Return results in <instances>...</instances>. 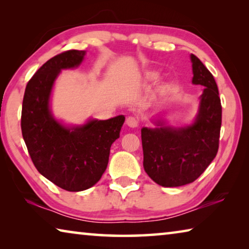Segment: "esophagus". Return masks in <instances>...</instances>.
<instances>
[{
  "mask_svg": "<svg viewBox=\"0 0 249 249\" xmlns=\"http://www.w3.org/2000/svg\"><path fill=\"white\" fill-rule=\"evenodd\" d=\"M126 125H127L128 127H132V128L137 127L138 120L135 119V117H133V116H129V117H127V119H126Z\"/></svg>",
  "mask_w": 249,
  "mask_h": 249,
  "instance_id": "esophagus-1",
  "label": "esophagus"
}]
</instances>
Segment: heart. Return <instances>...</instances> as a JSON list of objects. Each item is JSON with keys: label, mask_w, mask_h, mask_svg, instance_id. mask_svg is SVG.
Masks as SVG:
<instances>
[{"label": "heart", "mask_w": 249, "mask_h": 249, "mask_svg": "<svg viewBox=\"0 0 249 249\" xmlns=\"http://www.w3.org/2000/svg\"><path fill=\"white\" fill-rule=\"evenodd\" d=\"M158 77H159L158 71L151 70V71H147V72H145L144 80L146 82H149V81H154V80L158 79Z\"/></svg>", "instance_id": "obj_1"}]
</instances>
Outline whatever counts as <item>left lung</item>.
I'll return each mask as SVG.
<instances>
[{"label": "left lung", "instance_id": "obj_1", "mask_svg": "<svg viewBox=\"0 0 249 249\" xmlns=\"http://www.w3.org/2000/svg\"><path fill=\"white\" fill-rule=\"evenodd\" d=\"M192 84L203 86L192 123L170 126L161 116L156 127L142 128L144 169L161 187H181L203 174L215 158L222 124V107L212 73L195 54H190Z\"/></svg>", "mask_w": 249, "mask_h": 249}]
</instances>
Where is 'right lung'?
I'll list each match as a JSON object with an SVG mask.
<instances>
[{
	"label": "right lung",
	"mask_w": 249,
	"mask_h": 249,
	"mask_svg": "<svg viewBox=\"0 0 249 249\" xmlns=\"http://www.w3.org/2000/svg\"><path fill=\"white\" fill-rule=\"evenodd\" d=\"M86 50L53 57L27 83L23 99L22 134L36 169L59 188L87 190L98 182L108 163L109 149L120 137L124 115L66 124L52 111V95L61 70L82 64Z\"/></svg>",
	"instance_id": "add662e5"
}]
</instances>
